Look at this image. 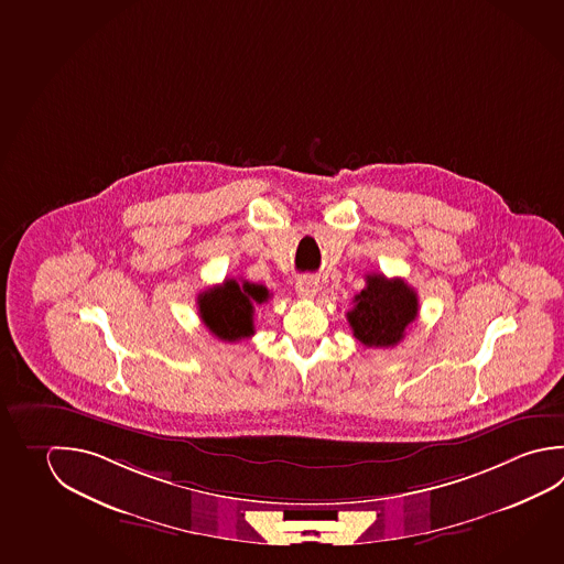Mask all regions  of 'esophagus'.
<instances>
[{"instance_id":"obj_1","label":"esophagus","mask_w":564,"mask_h":564,"mask_svg":"<svg viewBox=\"0 0 564 564\" xmlns=\"http://www.w3.org/2000/svg\"><path fill=\"white\" fill-rule=\"evenodd\" d=\"M318 278L302 276L296 282V292L300 297H314L318 292Z\"/></svg>"}]
</instances>
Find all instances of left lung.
Wrapping results in <instances>:
<instances>
[{
    "mask_svg": "<svg viewBox=\"0 0 564 564\" xmlns=\"http://www.w3.org/2000/svg\"><path fill=\"white\" fill-rule=\"evenodd\" d=\"M354 302L356 306L348 312L349 326L366 348L398 346L420 312L415 290L401 278L383 274H368L366 288Z\"/></svg>",
    "mask_w": 564,
    "mask_h": 564,
    "instance_id": "obj_1",
    "label": "left lung"
}]
</instances>
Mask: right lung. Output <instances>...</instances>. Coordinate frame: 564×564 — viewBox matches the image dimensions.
<instances>
[{
  "label": "right lung",
  "instance_id": "obj_1",
  "mask_svg": "<svg viewBox=\"0 0 564 564\" xmlns=\"http://www.w3.org/2000/svg\"><path fill=\"white\" fill-rule=\"evenodd\" d=\"M270 292L262 284L225 280L198 296V312L206 328L223 341L254 336V306L264 304Z\"/></svg>",
  "mask_w": 564,
  "mask_h": 564
}]
</instances>
